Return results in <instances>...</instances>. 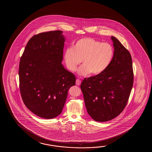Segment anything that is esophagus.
Instances as JSON below:
<instances>
[{"label": "esophagus", "mask_w": 152, "mask_h": 152, "mask_svg": "<svg viewBox=\"0 0 152 152\" xmlns=\"http://www.w3.org/2000/svg\"><path fill=\"white\" fill-rule=\"evenodd\" d=\"M76 85H77L78 86H79L81 84V80H78V79H77L76 80Z\"/></svg>", "instance_id": "obj_1"}]
</instances>
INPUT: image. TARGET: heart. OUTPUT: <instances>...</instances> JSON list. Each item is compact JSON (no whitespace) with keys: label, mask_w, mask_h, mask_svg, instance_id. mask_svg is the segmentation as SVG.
Masks as SVG:
<instances>
[{"label":"heart","mask_w":152,"mask_h":152,"mask_svg":"<svg viewBox=\"0 0 152 152\" xmlns=\"http://www.w3.org/2000/svg\"><path fill=\"white\" fill-rule=\"evenodd\" d=\"M113 56V48L109 43L85 37L65 50L64 59L68 68L72 72L77 70L82 60L84 65L79 69L80 75L86 76L91 72L98 75L107 69Z\"/></svg>","instance_id":"obj_1"}]
</instances>
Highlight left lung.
<instances>
[{
	"label": "left lung",
	"mask_w": 152,
	"mask_h": 152,
	"mask_svg": "<svg viewBox=\"0 0 152 152\" xmlns=\"http://www.w3.org/2000/svg\"><path fill=\"white\" fill-rule=\"evenodd\" d=\"M114 56L100 74L85 78L80 88L87 112L96 121L104 122L119 115L127 105L134 83L132 56L116 37H111Z\"/></svg>",
	"instance_id": "1"
}]
</instances>
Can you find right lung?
<instances>
[{
    "label": "right lung",
    "mask_w": 152,
    "mask_h": 152,
    "mask_svg": "<svg viewBox=\"0 0 152 152\" xmlns=\"http://www.w3.org/2000/svg\"><path fill=\"white\" fill-rule=\"evenodd\" d=\"M61 31L34 35L28 41L19 66L20 94L25 106L49 119L62 112L76 77L61 64L65 37Z\"/></svg>",
    "instance_id": "obj_1"
}]
</instances>
